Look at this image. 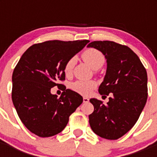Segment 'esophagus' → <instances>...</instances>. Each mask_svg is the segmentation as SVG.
Instances as JSON below:
<instances>
[{"label": "esophagus", "mask_w": 157, "mask_h": 157, "mask_svg": "<svg viewBox=\"0 0 157 157\" xmlns=\"http://www.w3.org/2000/svg\"><path fill=\"white\" fill-rule=\"evenodd\" d=\"M89 101H90V99H89L88 98H86V97L83 98V102H84V103H88Z\"/></svg>", "instance_id": "1"}]
</instances>
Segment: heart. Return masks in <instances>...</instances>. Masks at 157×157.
<instances>
[{
  "mask_svg": "<svg viewBox=\"0 0 157 157\" xmlns=\"http://www.w3.org/2000/svg\"><path fill=\"white\" fill-rule=\"evenodd\" d=\"M82 59L94 69H98L103 66L105 62L104 55L96 48H88L82 52ZM75 63V57H71L64 65V72L66 75L71 73ZM71 89L75 92L82 95H87L94 90L96 86L94 81H82L77 80L71 84Z\"/></svg>",
  "mask_w": 157,
  "mask_h": 157,
  "instance_id": "heart-1",
  "label": "heart"
}]
</instances>
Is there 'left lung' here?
Listing matches in <instances>:
<instances>
[{
	"instance_id": "1",
	"label": "left lung",
	"mask_w": 157,
	"mask_h": 157,
	"mask_svg": "<svg viewBox=\"0 0 157 157\" xmlns=\"http://www.w3.org/2000/svg\"><path fill=\"white\" fill-rule=\"evenodd\" d=\"M101 51L107 59V70L98 91L112 95L107 105L90 100L94 111L89 116L97 135L116 140L127 134L138 121L148 98L147 72L138 56L126 45L111 41H95L87 45Z\"/></svg>"
}]
</instances>
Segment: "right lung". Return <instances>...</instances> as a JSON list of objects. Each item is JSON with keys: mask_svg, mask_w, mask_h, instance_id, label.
<instances>
[{"mask_svg": "<svg viewBox=\"0 0 157 157\" xmlns=\"http://www.w3.org/2000/svg\"><path fill=\"white\" fill-rule=\"evenodd\" d=\"M89 40L47 41L31 45L23 54L12 74V99L19 119L30 132L41 138L56 135L65 128L69 116L83 101L67 89L59 98L51 88L63 86L64 65Z\"/></svg>", "mask_w": 157, "mask_h": 157, "instance_id": "right-lung-1", "label": "right lung"}]
</instances>
